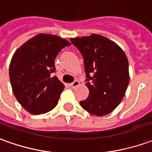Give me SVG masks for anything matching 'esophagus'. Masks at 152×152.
I'll use <instances>...</instances> for the list:
<instances>
[{
	"label": "esophagus",
	"instance_id": "esophagus-1",
	"mask_svg": "<svg viewBox=\"0 0 152 152\" xmlns=\"http://www.w3.org/2000/svg\"><path fill=\"white\" fill-rule=\"evenodd\" d=\"M79 85H80V82H79L78 80H75V81H74V82H72V84L70 85V86H71V87H72V88H76V86H78Z\"/></svg>",
	"mask_w": 152,
	"mask_h": 152
}]
</instances>
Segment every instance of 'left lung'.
Here are the masks:
<instances>
[{"label":"left lung","mask_w":152,"mask_h":152,"mask_svg":"<svg viewBox=\"0 0 152 152\" xmlns=\"http://www.w3.org/2000/svg\"><path fill=\"white\" fill-rule=\"evenodd\" d=\"M84 58L89 96L80 102L81 107L97 116L113 111L126 91L130 76L123 50L102 35L71 38Z\"/></svg>","instance_id":"obj_1"}]
</instances>
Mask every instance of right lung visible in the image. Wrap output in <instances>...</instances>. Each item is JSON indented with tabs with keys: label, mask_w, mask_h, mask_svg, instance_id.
Wrapping results in <instances>:
<instances>
[{
	"label": "right lung",
	"mask_w": 152,
	"mask_h": 152,
	"mask_svg": "<svg viewBox=\"0 0 152 152\" xmlns=\"http://www.w3.org/2000/svg\"><path fill=\"white\" fill-rule=\"evenodd\" d=\"M71 43L50 34H38L20 46L9 66L12 91L25 110L44 114L56 107L65 88L55 72V59Z\"/></svg>",
	"instance_id": "1"
}]
</instances>
